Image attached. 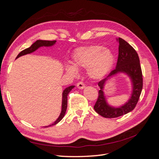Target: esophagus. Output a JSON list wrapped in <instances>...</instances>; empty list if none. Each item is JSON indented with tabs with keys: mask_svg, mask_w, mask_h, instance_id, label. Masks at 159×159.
<instances>
[{
	"mask_svg": "<svg viewBox=\"0 0 159 159\" xmlns=\"http://www.w3.org/2000/svg\"><path fill=\"white\" fill-rule=\"evenodd\" d=\"M77 88L79 89H84L85 88V84L83 81H79V82L77 84Z\"/></svg>",
	"mask_w": 159,
	"mask_h": 159,
	"instance_id": "1",
	"label": "esophagus"
}]
</instances>
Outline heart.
<instances>
[{"instance_id": "heart-1", "label": "heart", "mask_w": 159, "mask_h": 159, "mask_svg": "<svg viewBox=\"0 0 159 159\" xmlns=\"http://www.w3.org/2000/svg\"><path fill=\"white\" fill-rule=\"evenodd\" d=\"M115 57L109 49L99 45H88L77 48L71 56V64L67 66L66 70L72 74L77 69H87L89 78L99 80L106 75L114 64Z\"/></svg>"}]
</instances>
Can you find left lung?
<instances>
[{
  "label": "left lung",
  "instance_id": "8db88e82",
  "mask_svg": "<svg viewBox=\"0 0 159 159\" xmlns=\"http://www.w3.org/2000/svg\"><path fill=\"white\" fill-rule=\"evenodd\" d=\"M118 41L119 54L116 68L111 71L107 78L103 79L98 83L100 90L93 107L96 112L105 118L118 117L133 111L138 103L143 85V74L137 52L122 38H119ZM120 71L125 72L131 77L134 85L133 93L131 99L125 105L119 108H113L109 107L105 102L102 89L105 81L109 77Z\"/></svg>",
  "mask_w": 159,
  "mask_h": 159
}]
</instances>
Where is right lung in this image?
<instances>
[{"mask_svg": "<svg viewBox=\"0 0 159 159\" xmlns=\"http://www.w3.org/2000/svg\"><path fill=\"white\" fill-rule=\"evenodd\" d=\"M56 40H52V41L40 40H36L34 43V44H32L31 45L30 47L24 50L19 53L18 55L16 56V58H18V57H19L20 56H22L23 55L30 54V53L34 52L36 50H37L38 48L40 46H50L54 45L56 43ZM74 88V85H71L64 90L63 93H62V108H61V112L60 113V115L59 116L58 119H57L54 123H52L49 126H46V127H50L52 125H54L57 124V123H59L61 120L63 119L64 115L66 113V111L67 106H68V95L70 93V91Z\"/></svg>", "mask_w": 159, "mask_h": 159, "instance_id": "obj_1", "label": "right lung"}]
</instances>
